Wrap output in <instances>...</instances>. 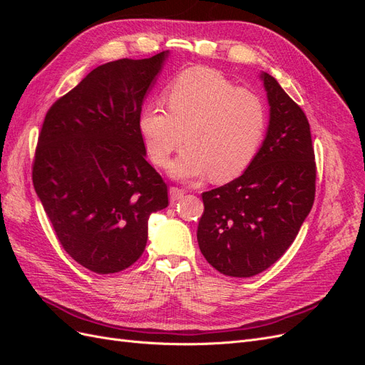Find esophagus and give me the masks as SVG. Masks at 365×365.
Wrapping results in <instances>:
<instances>
[{
    "label": "esophagus",
    "mask_w": 365,
    "mask_h": 365,
    "mask_svg": "<svg viewBox=\"0 0 365 365\" xmlns=\"http://www.w3.org/2000/svg\"><path fill=\"white\" fill-rule=\"evenodd\" d=\"M184 190L182 189H180V187H170V190H169V196H170V201L172 202H175V201H180L181 197L184 196Z\"/></svg>",
    "instance_id": "obj_1"
}]
</instances>
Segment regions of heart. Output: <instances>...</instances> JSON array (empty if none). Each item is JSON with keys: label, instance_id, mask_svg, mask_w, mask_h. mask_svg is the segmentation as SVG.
Wrapping results in <instances>:
<instances>
[{"label": "heart", "instance_id": "1", "mask_svg": "<svg viewBox=\"0 0 365 365\" xmlns=\"http://www.w3.org/2000/svg\"><path fill=\"white\" fill-rule=\"evenodd\" d=\"M165 102L169 109H143L140 130L160 168L185 141L189 148L170 165L175 178L208 173L216 182L230 181L256 157L267 129V108L256 93L236 88L213 68L195 67L176 77Z\"/></svg>", "mask_w": 365, "mask_h": 365}]
</instances>
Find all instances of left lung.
I'll return each instance as SVG.
<instances>
[{"mask_svg": "<svg viewBox=\"0 0 365 365\" xmlns=\"http://www.w3.org/2000/svg\"><path fill=\"white\" fill-rule=\"evenodd\" d=\"M269 103L267 137L239 178L202 193L197 244L230 277H252L291 247L315 200L309 121L279 82L262 73Z\"/></svg>", "mask_w": 365, "mask_h": 365, "instance_id": "8db88e82", "label": "left lung"}]
</instances>
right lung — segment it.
I'll return each instance as SVG.
<instances>
[{"instance_id":"add662e5","label":"right lung","mask_w":365,"mask_h":365,"mask_svg":"<svg viewBox=\"0 0 365 365\" xmlns=\"http://www.w3.org/2000/svg\"><path fill=\"white\" fill-rule=\"evenodd\" d=\"M165 58L168 51L103 63L43 118L33 185L62 248L97 274L135 263L149 216L169 205L140 130L143 101Z\"/></svg>"}]
</instances>
